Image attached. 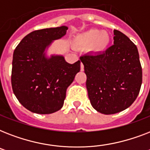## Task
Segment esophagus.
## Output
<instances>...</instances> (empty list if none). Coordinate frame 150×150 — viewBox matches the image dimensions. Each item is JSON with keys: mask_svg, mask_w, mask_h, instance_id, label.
<instances>
[{"mask_svg": "<svg viewBox=\"0 0 150 150\" xmlns=\"http://www.w3.org/2000/svg\"><path fill=\"white\" fill-rule=\"evenodd\" d=\"M80 65H81V71H84V65H83V64L82 63H81V64H80Z\"/></svg>", "mask_w": 150, "mask_h": 150, "instance_id": "1", "label": "esophagus"}]
</instances>
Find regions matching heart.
<instances>
[{
	"label": "heart",
	"instance_id": "1",
	"mask_svg": "<svg viewBox=\"0 0 150 150\" xmlns=\"http://www.w3.org/2000/svg\"><path fill=\"white\" fill-rule=\"evenodd\" d=\"M110 36L107 32L98 29H90L80 34L75 38V43L79 46L91 47L94 52H100L107 47L110 43Z\"/></svg>",
	"mask_w": 150,
	"mask_h": 150
}]
</instances>
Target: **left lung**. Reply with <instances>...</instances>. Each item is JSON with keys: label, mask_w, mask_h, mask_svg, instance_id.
I'll return each mask as SVG.
<instances>
[{"label": "left lung", "mask_w": 150, "mask_h": 150, "mask_svg": "<svg viewBox=\"0 0 150 150\" xmlns=\"http://www.w3.org/2000/svg\"><path fill=\"white\" fill-rule=\"evenodd\" d=\"M114 34V44L104 52L80 57L90 103L104 114H116L130 107L142 82L137 47L121 32L115 29Z\"/></svg>", "instance_id": "left-lung-1"}]
</instances>
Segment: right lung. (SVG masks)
Listing matches in <instances>:
<instances>
[{
	"label": "right lung",
	"mask_w": 150,
	"mask_h": 150,
	"mask_svg": "<svg viewBox=\"0 0 150 150\" xmlns=\"http://www.w3.org/2000/svg\"><path fill=\"white\" fill-rule=\"evenodd\" d=\"M68 27L43 29L22 39L13 54L11 86L19 103L31 112L52 114L63 107L68 87L80 71V61L71 64L61 56L44 57L52 40L66 34Z\"/></svg>",
	"instance_id": "1"
}]
</instances>
